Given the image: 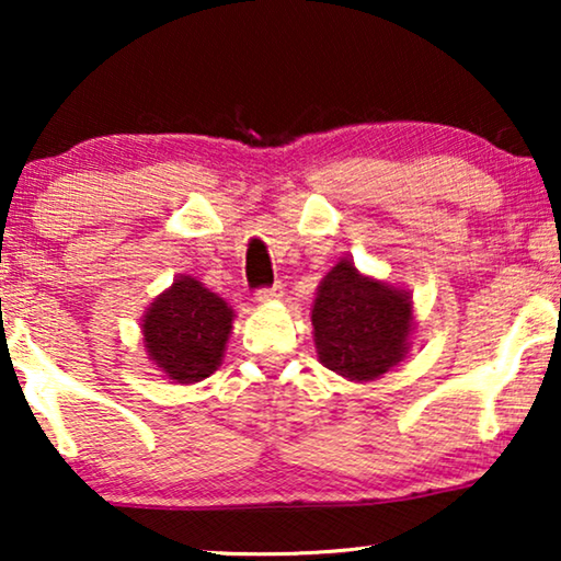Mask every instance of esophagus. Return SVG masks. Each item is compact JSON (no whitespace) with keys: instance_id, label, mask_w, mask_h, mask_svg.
<instances>
[{"instance_id":"1","label":"esophagus","mask_w":561,"mask_h":561,"mask_svg":"<svg viewBox=\"0 0 561 561\" xmlns=\"http://www.w3.org/2000/svg\"><path fill=\"white\" fill-rule=\"evenodd\" d=\"M280 296H283V286H280V283H275V286H271V288H260L255 294V301L265 306V304L278 301Z\"/></svg>"}]
</instances>
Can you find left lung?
Here are the masks:
<instances>
[{"label": "left lung", "instance_id": "left-lung-1", "mask_svg": "<svg viewBox=\"0 0 561 561\" xmlns=\"http://www.w3.org/2000/svg\"><path fill=\"white\" fill-rule=\"evenodd\" d=\"M311 327L321 365L347 380L373 382L409 355L413 296L342 257L319 283Z\"/></svg>", "mask_w": 561, "mask_h": 561}]
</instances>
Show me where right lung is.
Returning a JSON list of instances; mask_svg holds the SVG:
<instances>
[{
  "instance_id": "1",
  "label": "right lung",
  "mask_w": 561,
  "mask_h": 561,
  "mask_svg": "<svg viewBox=\"0 0 561 561\" xmlns=\"http://www.w3.org/2000/svg\"><path fill=\"white\" fill-rule=\"evenodd\" d=\"M232 324L234 309L225 298L191 275H175L145 309L140 332L150 363L168 380L188 386L219 370Z\"/></svg>"
}]
</instances>
